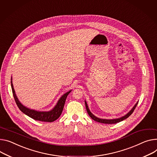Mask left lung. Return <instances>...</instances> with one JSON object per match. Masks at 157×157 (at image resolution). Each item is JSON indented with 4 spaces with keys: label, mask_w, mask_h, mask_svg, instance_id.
Wrapping results in <instances>:
<instances>
[{
    "label": "left lung",
    "mask_w": 157,
    "mask_h": 157,
    "mask_svg": "<svg viewBox=\"0 0 157 157\" xmlns=\"http://www.w3.org/2000/svg\"><path fill=\"white\" fill-rule=\"evenodd\" d=\"M138 103V101L135 104V105L132 107V109L126 114H125L124 116L121 117L119 118H116V119H101V118H99L98 117H96L95 116H94L90 111L89 108L88 107V105H87V102L85 101V104H86V109H87V113L89 115V116L92 119H94V121H95L97 122H99V123H104V124H115V123H119L121 121H122L126 119V118H128L132 113H133L134 110L135 109V108L137 105Z\"/></svg>",
    "instance_id": "left-lung-1"
}]
</instances>
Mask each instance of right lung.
I'll return each instance as SVG.
<instances>
[{
	"mask_svg": "<svg viewBox=\"0 0 157 157\" xmlns=\"http://www.w3.org/2000/svg\"><path fill=\"white\" fill-rule=\"evenodd\" d=\"M10 83H11V88H12V90H13L14 98L16 102V104L19 107V109L24 114H25L26 115L28 116L32 119L36 121H44V122H50V123L53 122L54 121L56 120L60 116V115L62 114V113L63 111L67 96L70 94V92L71 91V90H70L68 92L64 94L62 97L59 99L56 104L51 111H36L34 109H31L29 108L22 105L19 101L17 95L16 94V92L13 87V81H12V77H11Z\"/></svg>",
	"mask_w": 157,
	"mask_h": 157,
	"instance_id": "obj_1",
	"label": "right lung"
}]
</instances>
